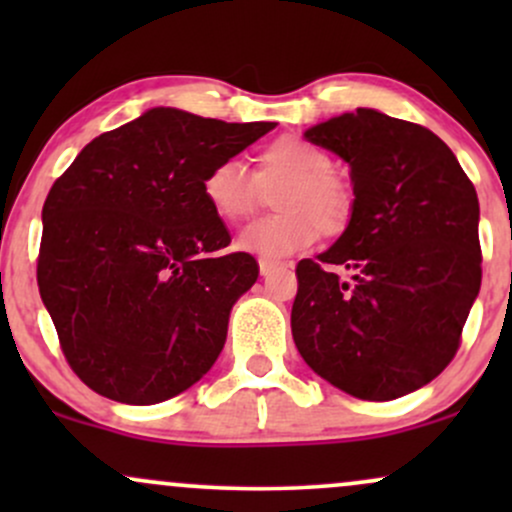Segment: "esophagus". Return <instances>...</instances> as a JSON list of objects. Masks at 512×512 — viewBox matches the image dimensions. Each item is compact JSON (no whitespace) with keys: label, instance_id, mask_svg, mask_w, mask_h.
<instances>
[{"label":"esophagus","instance_id":"esophagus-1","mask_svg":"<svg viewBox=\"0 0 512 512\" xmlns=\"http://www.w3.org/2000/svg\"><path fill=\"white\" fill-rule=\"evenodd\" d=\"M276 269V264L274 262H260V274L262 276H269Z\"/></svg>","mask_w":512,"mask_h":512}]
</instances>
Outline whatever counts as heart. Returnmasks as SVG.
Listing matches in <instances>:
<instances>
[{
  "instance_id": "b5f03b06",
  "label": "heart",
  "mask_w": 512,
  "mask_h": 512,
  "mask_svg": "<svg viewBox=\"0 0 512 512\" xmlns=\"http://www.w3.org/2000/svg\"><path fill=\"white\" fill-rule=\"evenodd\" d=\"M327 151L298 137H279L255 156V173L236 158L214 163L202 180L209 209L226 223L245 221L262 199V187H276L281 211L250 223L238 233L236 248L262 262H281L313 248L320 231H342L351 214V195L332 175Z\"/></svg>"
}]
</instances>
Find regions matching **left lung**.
Listing matches in <instances>:
<instances>
[{"label":"left lung","instance_id":"left-lung-1","mask_svg":"<svg viewBox=\"0 0 512 512\" xmlns=\"http://www.w3.org/2000/svg\"><path fill=\"white\" fill-rule=\"evenodd\" d=\"M351 168V219L296 267L298 354L346 395L387 402L443 373L481 286L477 190L431 129L380 110L305 129Z\"/></svg>","mask_w":512,"mask_h":512}]
</instances>
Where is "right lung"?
<instances>
[{"label": "right lung", "mask_w": 512, "mask_h": 512, "mask_svg": "<svg viewBox=\"0 0 512 512\" xmlns=\"http://www.w3.org/2000/svg\"><path fill=\"white\" fill-rule=\"evenodd\" d=\"M276 122L151 108L81 149L43 204L38 289L69 366L98 395L158 404L192 387L226 344L255 257L202 180Z\"/></svg>", "instance_id": "obj_1"}]
</instances>
